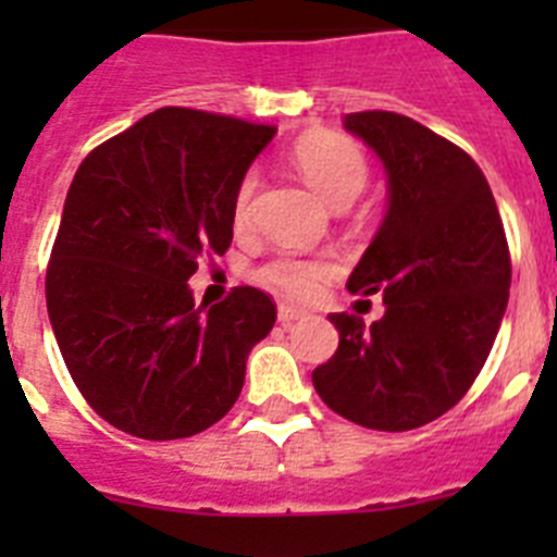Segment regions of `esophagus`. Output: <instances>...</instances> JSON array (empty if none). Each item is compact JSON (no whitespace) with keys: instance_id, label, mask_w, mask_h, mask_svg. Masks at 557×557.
Wrapping results in <instances>:
<instances>
[{"instance_id":"esophagus-1","label":"esophagus","mask_w":557,"mask_h":557,"mask_svg":"<svg viewBox=\"0 0 557 557\" xmlns=\"http://www.w3.org/2000/svg\"><path fill=\"white\" fill-rule=\"evenodd\" d=\"M304 314H307V312H304V309L293 307V304H282V307H278V323H284V326H289V323L301 321Z\"/></svg>"}]
</instances>
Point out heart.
<instances>
[{
	"instance_id": "heart-1",
	"label": "heart",
	"mask_w": 557,
	"mask_h": 557,
	"mask_svg": "<svg viewBox=\"0 0 557 557\" xmlns=\"http://www.w3.org/2000/svg\"><path fill=\"white\" fill-rule=\"evenodd\" d=\"M293 164L298 166L304 181L334 209L351 206L359 198V191L366 189L368 172H371L366 152L357 141L343 136V133L329 131L304 133L301 139L293 145ZM256 184L259 181H256L253 172H248L236 184L234 203H231V220H234L236 231L248 228ZM332 273L334 264L326 256L278 253L259 268L256 278L275 293L289 295V298H309Z\"/></svg>"
}]
</instances>
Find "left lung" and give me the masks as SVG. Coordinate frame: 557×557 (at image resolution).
<instances>
[{"mask_svg": "<svg viewBox=\"0 0 557 557\" xmlns=\"http://www.w3.org/2000/svg\"><path fill=\"white\" fill-rule=\"evenodd\" d=\"M387 175V211L346 287L382 293L366 326L329 314L334 357L312 371L337 416L382 432L424 426L466 396L508 307L510 253L491 186L469 152L393 111L346 113Z\"/></svg>", "mask_w": 557, "mask_h": 557, "instance_id": "1", "label": "left lung"}]
</instances>
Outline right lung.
I'll return each instance as SVG.
<instances>
[{
	"label": "right lung",
	"mask_w": 557,
	"mask_h": 557,
	"mask_svg": "<svg viewBox=\"0 0 557 557\" xmlns=\"http://www.w3.org/2000/svg\"><path fill=\"white\" fill-rule=\"evenodd\" d=\"M273 125L159 108L77 166L47 268L58 348L91 410L145 441L218 424L275 304L256 287L195 307L189 278L234 236L236 184Z\"/></svg>",
	"instance_id": "right-lung-1"
}]
</instances>
